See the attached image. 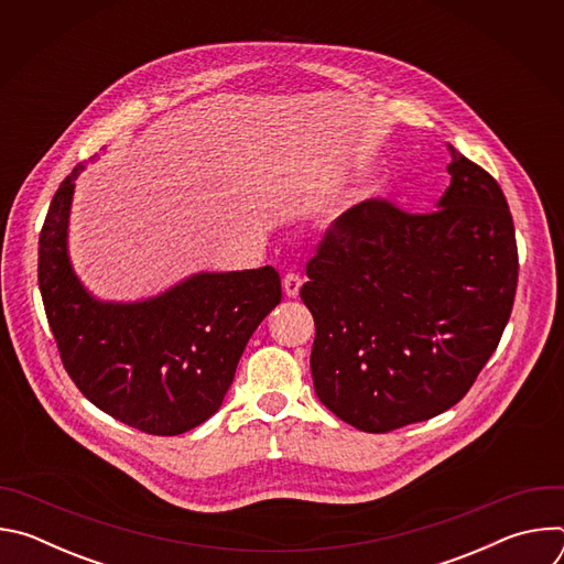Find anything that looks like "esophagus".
I'll list each match as a JSON object with an SVG mask.
<instances>
[{"label": "esophagus", "instance_id": "obj_1", "mask_svg": "<svg viewBox=\"0 0 564 564\" xmlns=\"http://www.w3.org/2000/svg\"><path fill=\"white\" fill-rule=\"evenodd\" d=\"M301 276L299 274H294V272H288L285 276H283V292L290 296V299H294L296 294H299V290H301Z\"/></svg>", "mask_w": 564, "mask_h": 564}]
</instances>
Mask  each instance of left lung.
Segmentation results:
<instances>
[{
  "label": "left lung",
  "mask_w": 564,
  "mask_h": 564,
  "mask_svg": "<svg viewBox=\"0 0 564 564\" xmlns=\"http://www.w3.org/2000/svg\"><path fill=\"white\" fill-rule=\"evenodd\" d=\"M448 149L437 209L364 200L328 227L305 268L314 392L366 433L455 406L511 316L518 246L507 198L489 172Z\"/></svg>",
  "instance_id": "left-lung-1"
}]
</instances>
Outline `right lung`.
Instances as JSON below:
<instances>
[{
    "instance_id": "1",
    "label": "right lung",
    "mask_w": 564,
    "mask_h": 564,
    "mask_svg": "<svg viewBox=\"0 0 564 564\" xmlns=\"http://www.w3.org/2000/svg\"><path fill=\"white\" fill-rule=\"evenodd\" d=\"M79 163L57 187L37 281L59 359L94 406L149 435H181L223 404L252 333L281 303L274 268L200 272L138 303L94 299L75 276L66 229Z\"/></svg>"
}]
</instances>
